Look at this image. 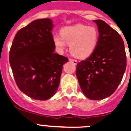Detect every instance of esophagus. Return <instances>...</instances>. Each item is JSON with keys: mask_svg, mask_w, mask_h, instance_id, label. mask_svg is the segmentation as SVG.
<instances>
[{"mask_svg": "<svg viewBox=\"0 0 131 131\" xmlns=\"http://www.w3.org/2000/svg\"><path fill=\"white\" fill-rule=\"evenodd\" d=\"M69 60L71 61V62H73V64H77V61L76 60H75V59H73V58H70Z\"/></svg>", "mask_w": 131, "mask_h": 131, "instance_id": "34e87169", "label": "esophagus"}]
</instances>
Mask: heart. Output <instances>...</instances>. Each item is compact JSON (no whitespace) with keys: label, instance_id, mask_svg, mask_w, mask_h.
I'll use <instances>...</instances> for the list:
<instances>
[{"label":"heart","instance_id":"obj_1","mask_svg":"<svg viewBox=\"0 0 131 131\" xmlns=\"http://www.w3.org/2000/svg\"><path fill=\"white\" fill-rule=\"evenodd\" d=\"M98 38V31L95 27L78 24L62 29L61 34L53 36V41L60 50H64L69 43L74 56L85 58L93 52Z\"/></svg>","mask_w":131,"mask_h":131}]
</instances>
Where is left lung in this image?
<instances>
[{"label": "left lung", "mask_w": 131, "mask_h": 131, "mask_svg": "<svg viewBox=\"0 0 131 131\" xmlns=\"http://www.w3.org/2000/svg\"><path fill=\"white\" fill-rule=\"evenodd\" d=\"M93 21L98 27V41L93 53L77 63L76 75L84 95L100 100L118 87L126 70V56L118 33L102 20Z\"/></svg>", "instance_id": "1"}]
</instances>
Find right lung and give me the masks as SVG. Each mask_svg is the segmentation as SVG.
<instances>
[{
	"instance_id": "right-lung-1",
	"label": "right lung",
	"mask_w": 131,
	"mask_h": 131,
	"mask_svg": "<svg viewBox=\"0 0 131 131\" xmlns=\"http://www.w3.org/2000/svg\"><path fill=\"white\" fill-rule=\"evenodd\" d=\"M50 19H37L16 34L9 61L17 85L31 98L46 100L54 95L68 58L55 54Z\"/></svg>"
}]
</instances>
